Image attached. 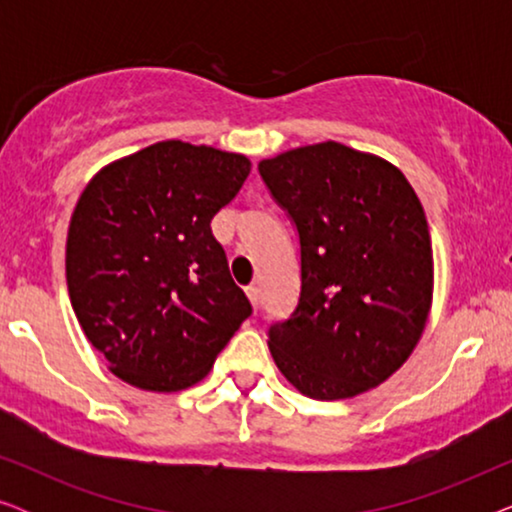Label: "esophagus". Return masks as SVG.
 <instances>
[{
    "label": "esophagus",
    "mask_w": 512,
    "mask_h": 512,
    "mask_svg": "<svg viewBox=\"0 0 512 512\" xmlns=\"http://www.w3.org/2000/svg\"><path fill=\"white\" fill-rule=\"evenodd\" d=\"M247 296H249V300H251V305H254L256 310H258V305H261V291H258L256 284H249V286H247Z\"/></svg>",
    "instance_id": "1"
}]
</instances>
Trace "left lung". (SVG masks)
I'll return each mask as SVG.
<instances>
[{
    "label": "left lung",
    "instance_id": "1",
    "mask_svg": "<svg viewBox=\"0 0 512 512\" xmlns=\"http://www.w3.org/2000/svg\"><path fill=\"white\" fill-rule=\"evenodd\" d=\"M300 244V296L268 328L277 368L321 401L396 373L431 307L433 256L422 202L387 160L324 142L258 163Z\"/></svg>",
    "mask_w": 512,
    "mask_h": 512
}]
</instances>
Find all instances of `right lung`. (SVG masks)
<instances>
[{"instance_id":"right-lung-1","label":"right lung","mask_w":512,"mask_h":512,"mask_svg":"<svg viewBox=\"0 0 512 512\" xmlns=\"http://www.w3.org/2000/svg\"><path fill=\"white\" fill-rule=\"evenodd\" d=\"M249 170L240 153L170 139L107 165L81 193L67 233L69 300L121 380L191 387L251 314L209 226Z\"/></svg>"}]
</instances>
